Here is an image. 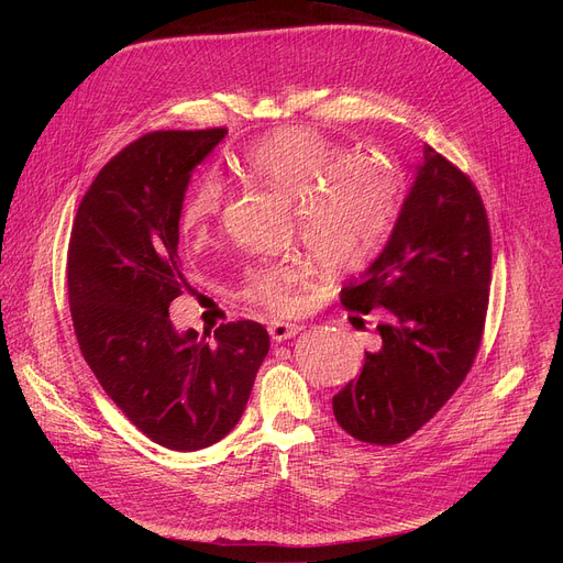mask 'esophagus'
<instances>
[{
    "mask_svg": "<svg viewBox=\"0 0 563 563\" xmlns=\"http://www.w3.org/2000/svg\"><path fill=\"white\" fill-rule=\"evenodd\" d=\"M303 327H299V323H289V321H272L269 323V335L274 342H285V340H291L294 335H299Z\"/></svg>",
    "mask_w": 563,
    "mask_h": 563,
    "instance_id": "1",
    "label": "esophagus"
}]
</instances>
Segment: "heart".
I'll return each instance as SVG.
<instances>
[{
  "instance_id": "heart-1",
  "label": "heart",
  "mask_w": 563,
  "mask_h": 563,
  "mask_svg": "<svg viewBox=\"0 0 563 563\" xmlns=\"http://www.w3.org/2000/svg\"><path fill=\"white\" fill-rule=\"evenodd\" d=\"M251 180L297 205L306 246L329 269H353L388 240L399 210V173L376 155H344L342 145L306 128H283L251 143L236 157ZM225 187L210 175L189 191L180 223L196 242L217 225ZM308 272L301 264H266L251 272L244 297L274 312L299 306Z\"/></svg>"
}]
</instances>
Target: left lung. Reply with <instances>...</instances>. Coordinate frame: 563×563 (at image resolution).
Returning <instances> with one entry per match:
<instances>
[{
    "instance_id": "obj_1",
    "label": "left lung",
    "mask_w": 563,
    "mask_h": 563,
    "mask_svg": "<svg viewBox=\"0 0 563 563\" xmlns=\"http://www.w3.org/2000/svg\"><path fill=\"white\" fill-rule=\"evenodd\" d=\"M490 260L477 187L424 145L386 249L340 291L346 310L380 314V346L365 351L361 374L333 397L335 420L349 435L397 445L459 390L484 335Z\"/></svg>"
}]
</instances>
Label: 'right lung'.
<instances>
[{
  "label": "right lung",
  "mask_w": 563,
  "mask_h": 563,
  "mask_svg": "<svg viewBox=\"0 0 563 563\" xmlns=\"http://www.w3.org/2000/svg\"><path fill=\"white\" fill-rule=\"evenodd\" d=\"M225 128L151 132L104 164L79 202L68 244V299L81 356L109 399L157 445L196 452L225 438L269 353L257 321L221 323L214 338L177 333V257L191 170Z\"/></svg>",
  "instance_id": "obj_1"
}]
</instances>
